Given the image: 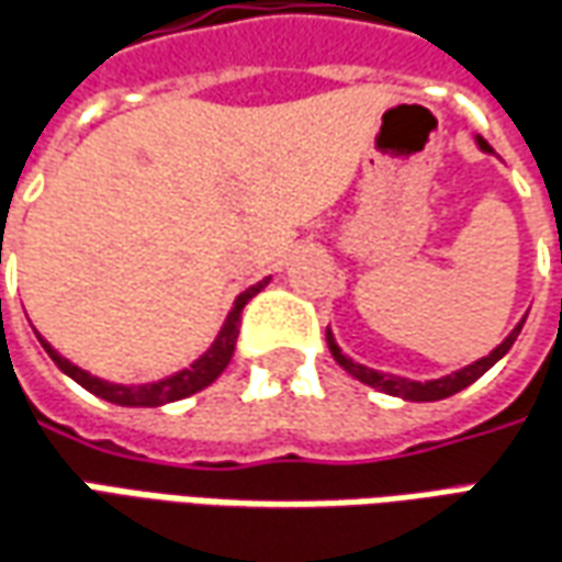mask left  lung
<instances>
[{
	"instance_id": "left-lung-1",
	"label": "left lung",
	"mask_w": 562,
	"mask_h": 562,
	"mask_svg": "<svg viewBox=\"0 0 562 562\" xmlns=\"http://www.w3.org/2000/svg\"><path fill=\"white\" fill-rule=\"evenodd\" d=\"M477 148L486 151V155H493V148L477 136ZM524 322L527 316L517 322L512 328V335L502 340L499 347L490 349L486 356H481L477 362L465 364V368H459V371H450L445 376H435V380H411V376H398V374H386V371H376V368H368L362 362H352L344 349L337 347L335 335H331V328H325V340H328V349H331V356H335V362L352 374L356 380H362L364 386H371V390L386 392V395H395V398H404V402H441V398H450V395H457L465 386H472L477 376H484L493 364L499 362L502 356L514 347V340L520 335V328H524Z\"/></svg>"
}]
</instances>
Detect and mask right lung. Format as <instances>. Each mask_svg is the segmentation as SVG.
Returning <instances> with one entry per match:
<instances>
[{"instance_id":"right-lung-1","label":"right lung","mask_w":562,"mask_h":562,"mask_svg":"<svg viewBox=\"0 0 562 562\" xmlns=\"http://www.w3.org/2000/svg\"><path fill=\"white\" fill-rule=\"evenodd\" d=\"M270 282V277H265L261 282H255L249 285L246 292L237 294V301H234V307L227 313L225 325H222V331L215 335L213 347L206 349L200 359L182 368V371H176V374L164 376V380H155V383H139V386H124V383H112V380H103V376L90 374L85 368H78L76 362H69L66 356H60L57 349L50 347L48 340L42 335L38 337V344L45 347L54 364L60 368L63 374L72 376L78 386H85L88 392H93L97 398H103V402L121 404V407H160V404H170L179 402V398H188V395H194V392L206 390L210 383L218 380V374L225 371L227 362H231V356H234V347H237V335H240V313L243 307L252 301L255 294L261 292L265 285Z\"/></svg>"}]
</instances>
